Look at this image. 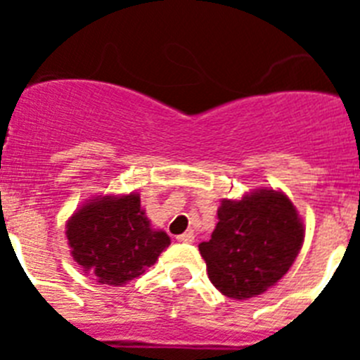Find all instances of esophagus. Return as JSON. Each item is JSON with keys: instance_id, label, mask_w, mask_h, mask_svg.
Instances as JSON below:
<instances>
[{"instance_id": "34e87169", "label": "esophagus", "mask_w": 360, "mask_h": 360, "mask_svg": "<svg viewBox=\"0 0 360 360\" xmlns=\"http://www.w3.org/2000/svg\"><path fill=\"white\" fill-rule=\"evenodd\" d=\"M176 240L180 241V243H193L195 241V234L193 232H184V234H180V236H176Z\"/></svg>"}]
</instances>
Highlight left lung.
I'll return each mask as SVG.
<instances>
[{
	"label": "left lung",
	"instance_id": "1",
	"mask_svg": "<svg viewBox=\"0 0 360 360\" xmlns=\"http://www.w3.org/2000/svg\"><path fill=\"white\" fill-rule=\"evenodd\" d=\"M303 240V219L294 203L281 191L265 187L241 200H224L211 240L198 249L221 294L249 299L287 274Z\"/></svg>",
	"mask_w": 360,
	"mask_h": 360
}]
</instances>
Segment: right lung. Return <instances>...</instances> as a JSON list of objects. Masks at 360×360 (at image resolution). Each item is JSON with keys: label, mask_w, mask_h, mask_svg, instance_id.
<instances>
[{"label": "right lung", "mask_w": 360, "mask_h": 360, "mask_svg": "<svg viewBox=\"0 0 360 360\" xmlns=\"http://www.w3.org/2000/svg\"><path fill=\"white\" fill-rule=\"evenodd\" d=\"M66 238L84 274L113 287L144 274L171 243L164 231L151 227L136 193L84 203L66 221Z\"/></svg>", "instance_id": "right-lung-1"}]
</instances>
